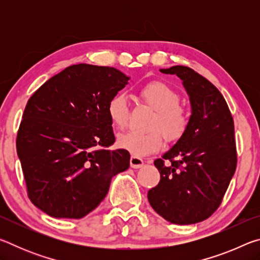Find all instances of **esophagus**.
<instances>
[{"label":"esophagus","instance_id":"1","mask_svg":"<svg viewBox=\"0 0 260 260\" xmlns=\"http://www.w3.org/2000/svg\"><path fill=\"white\" fill-rule=\"evenodd\" d=\"M129 164H131V167H133V169H141V167L144 165V161L142 158L132 156L129 159Z\"/></svg>","mask_w":260,"mask_h":260}]
</instances>
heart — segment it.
<instances>
[{"mask_svg":"<svg viewBox=\"0 0 260 260\" xmlns=\"http://www.w3.org/2000/svg\"><path fill=\"white\" fill-rule=\"evenodd\" d=\"M142 102L156 110L149 124L150 131L140 133L129 131L118 136V146L135 157H143L157 152L162 147L164 138L167 142H177L186 134L189 127V114L180 105V95L174 88L164 81L153 80L139 90ZM108 117L111 124L122 129L127 126L129 108L122 94L113 95L107 105Z\"/></svg>","mask_w":260,"mask_h":260,"instance_id":"obj_1","label":"heart"}]
</instances>
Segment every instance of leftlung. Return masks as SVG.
<instances>
[{
  "instance_id": "8db88e82",
  "label": "left lung",
  "mask_w": 260,
  "mask_h": 260,
  "mask_svg": "<svg viewBox=\"0 0 260 260\" xmlns=\"http://www.w3.org/2000/svg\"><path fill=\"white\" fill-rule=\"evenodd\" d=\"M160 72L181 79L191 116L183 138L153 161L160 181L148 191V200L167 221L190 225L219 208L235 173L234 120L218 88L192 69L177 65Z\"/></svg>"
}]
</instances>
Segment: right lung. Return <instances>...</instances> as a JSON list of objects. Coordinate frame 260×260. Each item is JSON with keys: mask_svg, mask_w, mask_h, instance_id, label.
<instances>
[{"mask_svg": "<svg viewBox=\"0 0 260 260\" xmlns=\"http://www.w3.org/2000/svg\"><path fill=\"white\" fill-rule=\"evenodd\" d=\"M119 70L71 65L30 96L17 153L30 202L54 218L80 219L104 200L129 152L114 143L109 100L127 85Z\"/></svg>", "mask_w": 260, "mask_h": 260, "instance_id": "obj_1", "label": "right lung"}]
</instances>
